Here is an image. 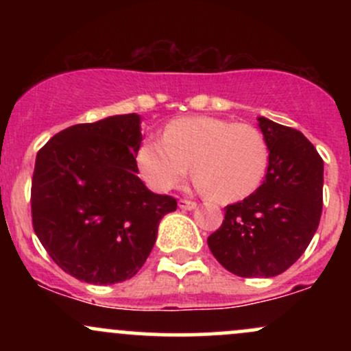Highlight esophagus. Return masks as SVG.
Wrapping results in <instances>:
<instances>
[{
  "mask_svg": "<svg viewBox=\"0 0 351 351\" xmlns=\"http://www.w3.org/2000/svg\"><path fill=\"white\" fill-rule=\"evenodd\" d=\"M178 206L181 208V209H195L196 208V203L195 201H189V199H180L178 201Z\"/></svg>",
  "mask_w": 351,
  "mask_h": 351,
  "instance_id": "obj_1",
  "label": "esophagus"
}]
</instances>
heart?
<instances>
[{"label": "heart", "mask_w": 351, "mask_h": 351, "mask_svg": "<svg viewBox=\"0 0 351 351\" xmlns=\"http://www.w3.org/2000/svg\"><path fill=\"white\" fill-rule=\"evenodd\" d=\"M136 163L155 191L171 189L191 163L201 191L219 203H232L259 188L269 150L264 135L249 123L206 115L183 117L165 127L163 140H143Z\"/></svg>", "instance_id": "b5f03b06"}]
</instances>
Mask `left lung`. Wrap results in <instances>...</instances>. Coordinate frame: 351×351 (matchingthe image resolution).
Here are the masks:
<instances>
[{
    "instance_id": "obj_1",
    "label": "left lung",
    "mask_w": 351,
    "mask_h": 351,
    "mask_svg": "<svg viewBox=\"0 0 351 351\" xmlns=\"http://www.w3.org/2000/svg\"><path fill=\"white\" fill-rule=\"evenodd\" d=\"M269 167L259 188L224 208L208 237L217 263L239 277L287 271L315 234L324 204V160L299 130L259 117Z\"/></svg>"
}]
</instances>
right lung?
<instances>
[{
    "label": "right lung",
    "instance_id": "right-lung-1",
    "mask_svg": "<svg viewBox=\"0 0 351 351\" xmlns=\"http://www.w3.org/2000/svg\"><path fill=\"white\" fill-rule=\"evenodd\" d=\"M140 115L72 125L38 152L31 184L33 228L51 259L75 279H132L150 256L176 199L136 176Z\"/></svg>",
    "mask_w": 351,
    "mask_h": 351
}]
</instances>
